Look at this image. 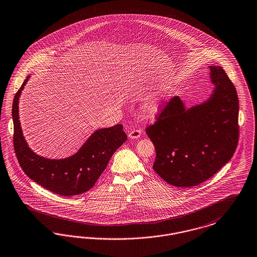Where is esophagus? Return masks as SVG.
<instances>
[{
  "instance_id": "34e87169",
  "label": "esophagus",
  "mask_w": 257,
  "mask_h": 257,
  "mask_svg": "<svg viewBox=\"0 0 257 257\" xmlns=\"http://www.w3.org/2000/svg\"><path fill=\"white\" fill-rule=\"evenodd\" d=\"M142 136V131L139 130V129H136V130H132L130 131V133L128 135V137L132 140H136V139H139L140 137Z\"/></svg>"
}]
</instances>
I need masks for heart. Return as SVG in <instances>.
<instances>
[{"instance_id": "b5f03b06", "label": "heart", "mask_w": 257, "mask_h": 257, "mask_svg": "<svg viewBox=\"0 0 257 257\" xmlns=\"http://www.w3.org/2000/svg\"><path fill=\"white\" fill-rule=\"evenodd\" d=\"M164 92L162 91L156 92L153 95L149 96L143 105V112L148 117H155L162 110V101H163Z\"/></svg>"}]
</instances>
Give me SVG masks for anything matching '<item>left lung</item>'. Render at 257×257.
<instances>
[{
    "instance_id": "8db88e82",
    "label": "left lung",
    "mask_w": 257,
    "mask_h": 257,
    "mask_svg": "<svg viewBox=\"0 0 257 257\" xmlns=\"http://www.w3.org/2000/svg\"><path fill=\"white\" fill-rule=\"evenodd\" d=\"M214 88L208 98L186 108L175 96L146 128L154 144L156 173L169 185L204 183L229 162L238 144L236 90L220 66H208Z\"/></svg>"
}]
</instances>
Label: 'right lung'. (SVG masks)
Returning a JSON list of instances; mask_svg holds the SVG:
<instances>
[{
	"instance_id": "right-lung-1",
	"label": "right lung",
	"mask_w": 257,
	"mask_h": 257,
	"mask_svg": "<svg viewBox=\"0 0 257 257\" xmlns=\"http://www.w3.org/2000/svg\"><path fill=\"white\" fill-rule=\"evenodd\" d=\"M31 75L15 94L12 105L13 144L19 165L28 177L53 193L75 196L90 190L127 136L121 124L95 130L79 150L65 159H49L34 153L27 143L19 120V99Z\"/></svg>"
}]
</instances>
